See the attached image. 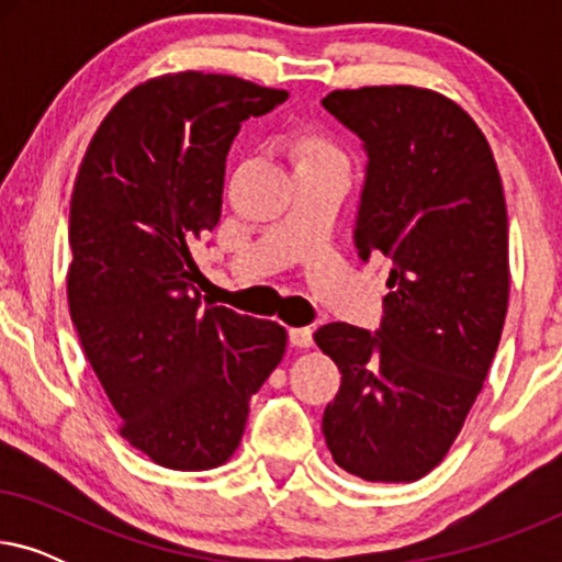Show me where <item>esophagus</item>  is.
I'll return each mask as SVG.
<instances>
[{"mask_svg":"<svg viewBox=\"0 0 562 562\" xmlns=\"http://www.w3.org/2000/svg\"><path fill=\"white\" fill-rule=\"evenodd\" d=\"M289 342L294 348H310L312 345V329L310 327H291L289 329Z\"/></svg>","mask_w":562,"mask_h":562,"instance_id":"esophagus-1","label":"esophagus"}]
</instances>
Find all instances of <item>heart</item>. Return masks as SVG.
Wrapping results in <instances>:
<instances>
[{
	"instance_id": "heart-1",
	"label": "heart",
	"mask_w": 562,
	"mask_h": 562,
	"mask_svg": "<svg viewBox=\"0 0 562 562\" xmlns=\"http://www.w3.org/2000/svg\"><path fill=\"white\" fill-rule=\"evenodd\" d=\"M306 156H329V158H337V153L333 148H327V145H314V148L306 153Z\"/></svg>"
}]
</instances>
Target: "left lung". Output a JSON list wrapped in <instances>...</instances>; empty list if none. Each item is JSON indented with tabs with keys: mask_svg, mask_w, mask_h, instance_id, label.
<instances>
[{
	"mask_svg": "<svg viewBox=\"0 0 562 562\" xmlns=\"http://www.w3.org/2000/svg\"><path fill=\"white\" fill-rule=\"evenodd\" d=\"M322 104L368 156L358 256L391 260L375 335L345 322L314 333L342 373L322 432L342 471L412 483L448 456L502 340L509 304L502 176L471 114L437 91L337 89Z\"/></svg>",
	"mask_w": 562,
	"mask_h": 562,
	"instance_id": "left-lung-1",
	"label": "left lung"
}]
</instances>
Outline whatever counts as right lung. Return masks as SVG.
<instances>
[{
    "mask_svg": "<svg viewBox=\"0 0 562 562\" xmlns=\"http://www.w3.org/2000/svg\"><path fill=\"white\" fill-rule=\"evenodd\" d=\"M286 99L225 74L158 76L112 106L76 173L71 322L120 435L173 471L233 458L250 396L286 352L276 322L202 306L194 263L240 125Z\"/></svg>",
    "mask_w": 562,
    "mask_h": 562,
    "instance_id": "add662e5",
    "label": "right lung"
}]
</instances>
